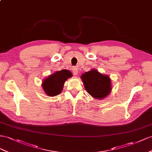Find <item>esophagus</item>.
<instances>
[{"label": "esophagus", "instance_id": "34e87169", "mask_svg": "<svg viewBox=\"0 0 152 152\" xmlns=\"http://www.w3.org/2000/svg\"><path fill=\"white\" fill-rule=\"evenodd\" d=\"M72 72L73 73V75H76L77 73H78V69H77L76 67H73L72 69Z\"/></svg>", "mask_w": 152, "mask_h": 152}]
</instances>
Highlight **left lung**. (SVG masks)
Segmentation results:
<instances>
[{
	"label": "left lung",
	"instance_id": "1",
	"mask_svg": "<svg viewBox=\"0 0 152 152\" xmlns=\"http://www.w3.org/2000/svg\"><path fill=\"white\" fill-rule=\"evenodd\" d=\"M87 92L95 99L105 98L111 90L109 76L103 75L97 70H91L81 76Z\"/></svg>",
	"mask_w": 152,
	"mask_h": 152
}]
</instances>
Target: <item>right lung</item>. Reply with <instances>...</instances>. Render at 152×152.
I'll return each instance as SVG.
<instances>
[{
    "mask_svg": "<svg viewBox=\"0 0 152 152\" xmlns=\"http://www.w3.org/2000/svg\"><path fill=\"white\" fill-rule=\"evenodd\" d=\"M71 76V72L66 69L55 72L44 80L42 88L48 96L58 95L62 90L65 81Z\"/></svg>",
    "mask_w": 152,
    "mask_h": 152,
    "instance_id": "add662e5",
    "label": "right lung"
}]
</instances>
